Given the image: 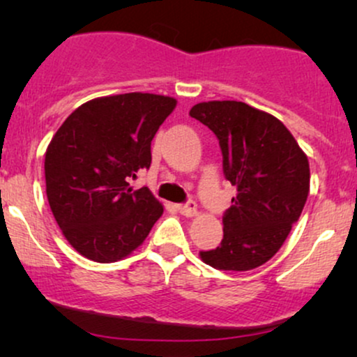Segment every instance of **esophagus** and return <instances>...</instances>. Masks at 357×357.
<instances>
[{"mask_svg": "<svg viewBox=\"0 0 357 357\" xmlns=\"http://www.w3.org/2000/svg\"><path fill=\"white\" fill-rule=\"evenodd\" d=\"M176 208H178V211L181 213V215L188 216V218H192V216L198 215V208H196V203H192V202L186 203V204H178Z\"/></svg>", "mask_w": 357, "mask_h": 357, "instance_id": "esophagus-1", "label": "esophagus"}]
</instances>
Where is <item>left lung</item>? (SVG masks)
<instances>
[{
	"label": "left lung",
	"mask_w": 357,
	"mask_h": 357,
	"mask_svg": "<svg viewBox=\"0 0 357 357\" xmlns=\"http://www.w3.org/2000/svg\"><path fill=\"white\" fill-rule=\"evenodd\" d=\"M190 116L218 137L225 176L236 188L220 247L199 257L220 270L260 267L280 250L304 210L309 159L277 117L245 102H199Z\"/></svg>",
	"instance_id": "obj_1"
}]
</instances>
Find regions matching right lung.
<instances>
[{
  "mask_svg": "<svg viewBox=\"0 0 357 357\" xmlns=\"http://www.w3.org/2000/svg\"><path fill=\"white\" fill-rule=\"evenodd\" d=\"M178 100L155 93L97 97L65 119L45 153L47 198L61 233L99 264L129 257L165 206L130 178L151 166V141Z\"/></svg>",
  "mask_w": 357,
  "mask_h": 357,
  "instance_id": "obj_1",
  "label": "right lung"
}]
</instances>
